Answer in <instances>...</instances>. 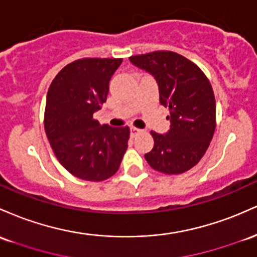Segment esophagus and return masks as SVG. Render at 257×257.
Returning <instances> with one entry per match:
<instances>
[{"instance_id":"obj_1","label":"esophagus","mask_w":257,"mask_h":257,"mask_svg":"<svg viewBox=\"0 0 257 257\" xmlns=\"http://www.w3.org/2000/svg\"><path fill=\"white\" fill-rule=\"evenodd\" d=\"M142 132H143V130L137 128V127H131V136L132 137H136L140 134H142Z\"/></svg>"}]
</instances>
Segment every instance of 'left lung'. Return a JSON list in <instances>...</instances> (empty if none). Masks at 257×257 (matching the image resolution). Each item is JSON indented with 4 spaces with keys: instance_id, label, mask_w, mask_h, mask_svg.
<instances>
[{
    "instance_id": "obj_1",
    "label": "left lung",
    "mask_w": 257,
    "mask_h": 257,
    "mask_svg": "<svg viewBox=\"0 0 257 257\" xmlns=\"http://www.w3.org/2000/svg\"><path fill=\"white\" fill-rule=\"evenodd\" d=\"M132 64L154 75L160 103L169 108L166 135L152 131L154 147L144 155L152 169L166 175L191 170L204 157L216 128V100L204 71L172 51L131 56Z\"/></svg>"
}]
</instances>
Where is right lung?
<instances>
[{"instance_id": "obj_1", "label": "right lung", "mask_w": 257, "mask_h": 257, "mask_svg": "<svg viewBox=\"0 0 257 257\" xmlns=\"http://www.w3.org/2000/svg\"><path fill=\"white\" fill-rule=\"evenodd\" d=\"M121 58H81L65 65L51 82L45 125L54 155L66 171L100 182L116 174L127 149L130 127L100 126L94 111L106 102L109 81Z\"/></svg>"}]
</instances>
